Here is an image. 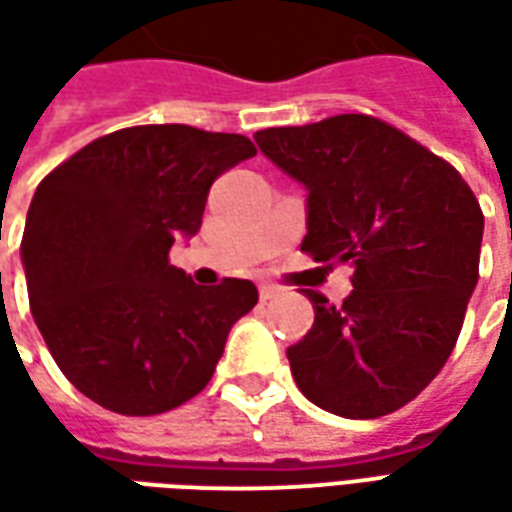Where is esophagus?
Wrapping results in <instances>:
<instances>
[{"instance_id":"34e87169","label":"esophagus","mask_w":512,"mask_h":512,"mask_svg":"<svg viewBox=\"0 0 512 512\" xmlns=\"http://www.w3.org/2000/svg\"><path fill=\"white\" fill-rule=\"evenodd\" d=\"M279 293H282V288H279V285H271V282H263V285H260V299L263 301L277 299Z\"/></svg>"}]
</instances>
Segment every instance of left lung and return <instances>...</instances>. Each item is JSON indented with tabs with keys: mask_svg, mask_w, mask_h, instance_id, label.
<instances>
[{
	"mask_svg": "<svg viewBox=\"0 0 512 512\" xmlns=\"http://www.w3.org/2000/svg\"><path fill=\"white\" fill-rule=\"evenodd\" d=\"M260 153L307 189L301 252L354 268L332 307L288 348L301 395L329 414L376 419L436 378L480 271L483 211L444 158L376 117L337 115L257 131Z\"/></svg>",
	"mask_w": 512,
	"mask_h": 512,
	"instance_id": "obj_1",
	"label": "left lung"
}]
</instances>
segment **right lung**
<instances>
[{"mask_svg":"<svg viewBox=\"0 0 512 512\" xmlns=\"http://www.w3.org/2000/svg\"><path fill=\"white\" fill-rule=\"evenodd\" d=\"M255 153L241 134L120 128L38 186L21 238L29 307L65 378L98 406L150 417L211 381L257 288L197 285L169 249L200 233L213 180Z\"/></svg>","mask_w":512,"mask_h":512,"instance_id":"right-lung-1","label":"right lung"}]
</instances>
